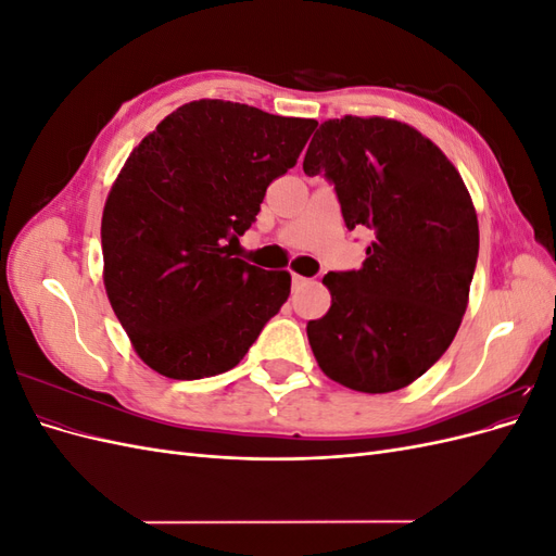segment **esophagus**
Returning <instances> with one entry per match:
<instances>
[{
    "label": "esophagus",
    "mask_w": 556,
    "mask_h": 556,
    "mask_svg": "<svg viewBox=\"0 0 556 556\" xmlns=\"http://www.w3.org/2000/svg\"><path fill=\"white\" fill-rule=\"evenodd\" d=\"M306 282H311V280L304 278V276H299V274H292V288H294V290H299L301 285H306Z\"/></svg>",
    "instance_id": "34e87169"
}]
</instances>
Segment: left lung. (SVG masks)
Instances as JSON below:
<instances>
[{
  "label": "left lung",
  "mask_w": 556,
  "mask_h": 556,
  "mask_svg": "<svg viewBox=\"0 0 556 556\" xmlns=\"http://www.w3.org/2000/svg\"><path fill=\"white\" fill-rule=\"evenodd\" d=\"M304 172L325 174L348 229L374 233L357 271H329L308 343L325 376L366 394L408 387L443 357L468 306L478 215L443 150L392 117L319 125Z\"/></svg>",
  "instance_id": "obj_1"
}]
</instances>
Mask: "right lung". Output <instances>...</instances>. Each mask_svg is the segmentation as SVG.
Returning a JSON list of instances; mask_svg holds the SVG:
<instances>
[{
	"mask_svg": "<svg viewBox=\"0 0 556 556\" xmlns=\"http://www.w3.org/2000/svg\"><path fill=\"white\" fill-rule=\"evenodd\" d=\"M315 125L199 99L131 150L102 215L104 288L131 348L160 376L229 371L288 301V271L231 257V245Z\"/></svg>",
	"mask_w": 556,
	"mask_h": 556,
	"instance_id": "obj_1",
	"label": "right lung"
}]
</instances>
